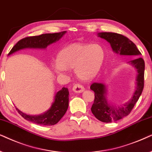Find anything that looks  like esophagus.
<instances>
[{
	"label": "esophagus",
	"mask_w": 152,
	"mask_h": 152,
	"mask_svg": "<svg viewBox=\"0 0 152 152\" xmlns=\"http://www.w3.org/2000/svg\"><path fill=\"white\" fill-rule=\"evenodd\" d=\"M73 91L76 93H82L83 92H84L85 88L84 87L81 86L80 84H75L74 87H73Z\"/></svg>",
	"instance_id": "obj_1"
}]
</instances>
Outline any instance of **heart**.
Masks as SVG:
<instances>
[{
  "instance_id": "b5f03b06",
  "label": "heart",
  "mask_w": 152,
  "mask_h": 152,
  "mask_svg": "<svg viewBox=\"0 0 152 152\" xmlns=\"http://www.w3.org/2000/svg\"><path fill=\"white\" fill-rule=\"evenodd\" d=\"M106 51L99 44L72 43L58 52L52 69L58 75L64 74L67 69H74L78 79L89 81L96 77L104 64Z\"/></svg>"
}]
</instances>
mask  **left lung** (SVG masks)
Masks as SVG:
<instances>
[{
  "mask_svg": "<svg viewBox=\"0 0 152 152\" xmlns=\"http://www.w3.org/2000/svg\"><path fill=\"white\" fill-rule=\"evenodd\" d=\"M97 36L109 42L113 51L117 55L133 56V60L127 63L136 69L135 87L131 98L126 103L120 106L111 104L107 99L108 85L102 83H94L90 89L94 92V102L91 110L97 120L102 122L109 123L120 120L131 113L135 104L142 94L144 88L145 62L139 57L141 53L135 44L125 36L115 32H99Z\"/></svg>",
  "mask_w": 152,
  "mask_h": 152,
  "instance_id": "left-lung-1",
  "label": "left lung"
}]
</instances>
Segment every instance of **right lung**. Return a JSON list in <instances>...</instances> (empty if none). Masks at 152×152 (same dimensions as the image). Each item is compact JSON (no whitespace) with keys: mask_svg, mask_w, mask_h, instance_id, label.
Returning <instances> with one entry per match:
<instances>
[{"mask_svg":"<svg viewBox=\"0 0 152 152\" xmlns=\"http://www.w3.org/2000/svg\"><path fill=\"white\" fill-rule=\"evenodd\" d=\"M66 32V31H62L57 33H47L23 38L15 44V46L10 50L8 56L26 48L46 49L48 46L59 41L65 35ZM69 94L68 89L62 88L60 91L56 93L53 102H52L50 108L40 115H28L19 110L17 108V110L18 113L26 120L43 126H51L57 124L67 110Z\"/></svg>","mask_w":152,"mask_h":152,"instance_id":"1","label":"right lung"}]
</instances>
